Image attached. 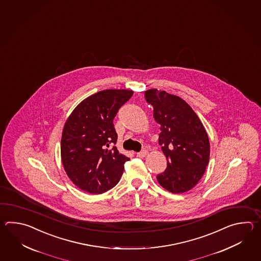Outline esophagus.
Instances as JSON below:
<instances>
[{
  "mask_svg": "<svg viewBox=\"0 0 261 261\" xmlns=\"http://www.w3.org/2000/svg\"><path fill=\"white\" fill-rule=\"evenodd\" d=\"M147 154H148L147 150H142L141 152L137 153V156H139V158H144Z\"/></svg>",
  "mask_w": 261,
  "mask_h": 261,
  "instance_id": "1",
  "label": "esophagus"
}]
</instances>
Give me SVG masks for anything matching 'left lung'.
I'll list each match as a JSON object with an SVG mask.
<instances>
[{
	"instance_id": "obj_1",
	"label": "left lung",
	"mask_w": 261,
	"mask_h": 261,
	"mask_svg": "<svg viewBox=\"0 0 261 261\" xmlns=\"http://www.w3.org/2000/svg\"><path fill=\"white\" fill-rule=\"evenodd\" d=\"M161 124L159 144L167 159L166 170L156 175L162 188L184 193L200 181L210 158L205 128L192 108L180 97L153 89L144 92Z\"/></svg>"
}]
</instances>
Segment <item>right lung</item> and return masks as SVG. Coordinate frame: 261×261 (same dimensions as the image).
<instances>
[{"label": "right lung", "mask_w": 261, "mask_h": 261, "mask_svg": "<svg viewBox=\"0 0 261 261\" xmlns=\"http://www.w3.org/2000/svg\"><path fill=\"white\" fill-rule=\"evenodd\" d=\"M133 90L106 89L82 100L68 117L61 136V161L68 177L90 194L117 185L129 161L118 152L113 120Z\"/></svg>", "instance_id": "obj_1"}]
</instances>
